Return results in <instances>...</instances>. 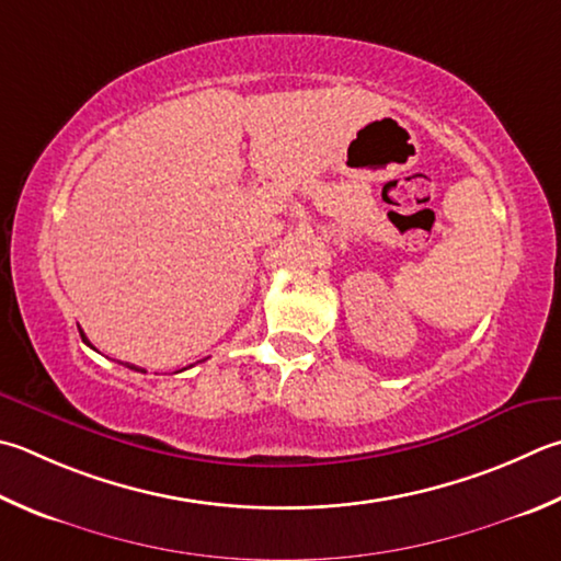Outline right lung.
Segmentation results:
<instances>
[{
	"instance_id": "1",
	"label": "right lung",
	"mask_w": 561,
	"mask_h": 561,
	"mask_svg": "<svg viewBox=\"0 0 561 561\" xmlns=\"http://www.w3.org/2000/svg\"><path fill=\"white\" fill-rule=\"evenodd\" d=\"M80 335H83V341L90 345V341L85 339V333L83 331H80ZM90 348H93V345H90ZM127 368H131V370H137V373H147V370H141V368H135V365H127Z\"/></svg>"
}]
</instances>
